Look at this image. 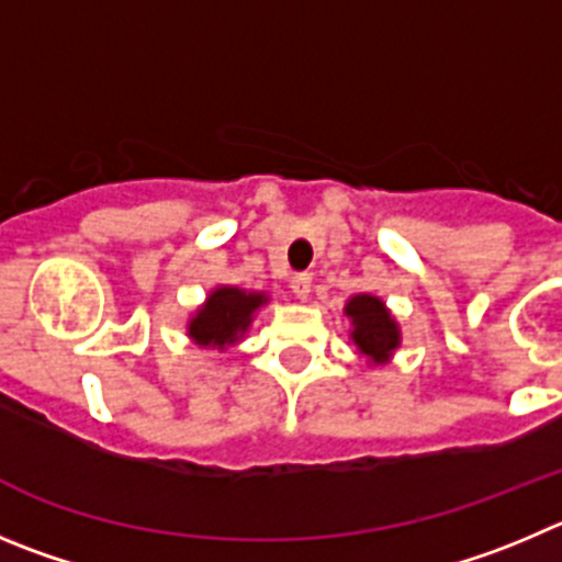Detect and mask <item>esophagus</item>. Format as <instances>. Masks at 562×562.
Returning <instances> with one entry per match:
<instances>
[{
	"label": "esophagus",
	"mask_w": 562,
	"mask_h": 562,
	"mask_svg": "<svg viewBox=\"0 0 562 562\" xmlns=\"http://www.w3.org/2000/svg\"><path fill=\"white\" fill-rule=\"evenodd\" d=\"M291 288H293V293H296L299 299H307V296H311V288H313L311 274H296L291 280Z\"/></svg>",
	"instance_id": "obj_1"
}]
</instances>
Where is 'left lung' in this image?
<instances>
[{"label":"left lung","mask_w":562,"mask_h":562,"mask_svg":"<svg viewBox=\"0 0 562 562\" xmlns=\"http://www.w3.org/2000/svg\"><path fill=\"white\" fill-rule=\"evenodd\" d=\"M344 313L352 322L349 335H352L358 352L374 366L387 363L391 355L400 349L402 333L385 302L380 296H371V293H358L346 302Z\"/></svg>","instance_id":"left-lung-1"}]
</instances>
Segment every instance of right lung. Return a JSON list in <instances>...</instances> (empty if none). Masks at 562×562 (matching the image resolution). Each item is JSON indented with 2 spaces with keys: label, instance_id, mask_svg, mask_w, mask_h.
I'll list each match as a JSON object with an SVG mask.
<instances>
[{
  "label": "right lung",
  "instance_id": "add662e5",
  "mask_svg": "<svg viewBox=\"0 0 562 562\" xmlns=\"http://www.w3.org/2000/svg\"><path fill=\"white\" fill-rule=\"evenodd\" d=\"M269 302L266 293L244 291V288L218 285L210 291L204 305L188 322V335L202 349H227L235 340L244 338L251 316Z\"/></svg>",
  "mask_w": 562,
  "mask_h": 562
}]
</instances>
